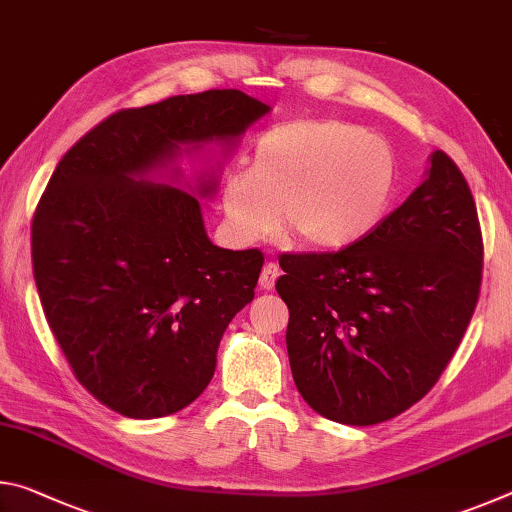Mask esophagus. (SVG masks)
<instances>
[{
  "label": "esophagus",
  "mask_w": 512,
  "mask_h": 512,
  "mask_svg": "<svg viewBox=\"0 0 512 512\" xmlns=\"http://www.w3.org/2000/svg\"><path fill=\"white\" fill-rule=\"evenodd\" d=\"M277 277H280V266H277L275 262H266L262 268V275H259V287L266 291L273 289Z\"/></svg>",
  "instance_id": "1"
}]
</instances>
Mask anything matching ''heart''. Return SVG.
Returning a JSON list of instances; mask_svg holds the SVG:
<instances>
[{
  "mask_svg": "<svg viewBox=\"0 0 512 512\" xmlns=\"http://www.w3.org/2000/svg\"><path fill=\"white\" fill-rule=\"evenodd\" d=\"M395 158L384 140L341 119H298L262 135L250 169L223 180L230 235L255 244L280 228L318 250L357 244L384 219Z\"/></svg>",
  "mask_w": 512,
  "mask_h": 512,
  "instance_id": "heart-1",
  "label": "heart"
}]
</instances>
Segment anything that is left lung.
Segmentation results:
<instances>
[{
  "label": "left lung",
  "mask_w": 512,
  "mask_h": 512,
  "mask_svg": "<svg viewBox=\"0 0 512 512\" xmlns=\"http://www.w3.org/2000/svg\"><path fill=\"white\" fill-rule=\"evenodd\" d=\"M293 381L327 420L368 427L411 409L470 325L483 275L479 214L461 169L431 155L424 183L336 253L280 255Z\"/></svg>",
  "instance_id": "1"
}]
</instances>
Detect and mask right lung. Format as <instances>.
<instances>
[{
    "label": "right lung",
    "instance_id": "1",
    "mask_svg": "<svg viewBox=\"0 0 512 512\" xmlns=\"http://www.w3.org/2000/svg\"><path fill=\"white\" fill-rule=\"evenodd\" d=\"M268 110L239 90H207L112 112L63 155L40 198L31 259L49 329L85 391L126 418L171 415L205 391L264 264L257 248L214 246L194 194L144 176L180 144L235 142Z\"/></svg>",
    "mask_w": 512,
    "mask_h": 512
}]
</instances>
